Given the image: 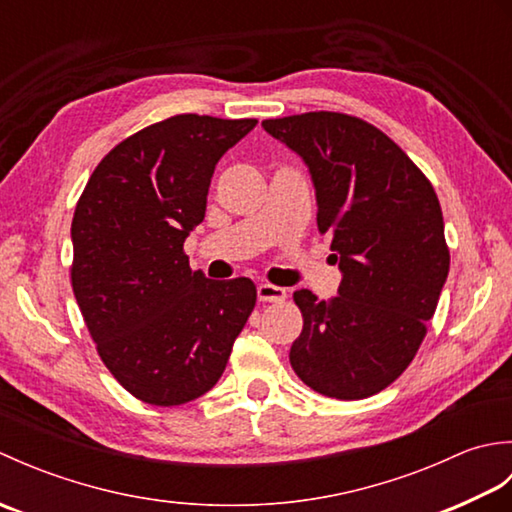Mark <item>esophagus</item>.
<instances>
[{"label":"esophagus","mask_w":512,"mask_h":512,"mask_svg":"<svg viewBox=\"0 0 512 512\" xmlns=\"http://www.w3.org/2000/svg\"><path fill=\"white\" fill-rule=\"evenodd\" d=\"M257 297H259V301H284L288 295H286V288H281V286L259 284Z\"/></svg>","instance_id":"1"}]
</instances>
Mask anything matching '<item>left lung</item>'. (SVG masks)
<instances>
[{
  "label": "left lung",
  "instance_id": "8db88e82",
  "mask_svg": "<svg viewBox=\"0 0 512 512\" xmlns=\"http://www.w3.org/2000/svg\"><path fill=\"white\" fill-rule=\"evenodd\" d=\"M266 132L306 162L317 224L332 233L339 295L297 290V376L323 396L361 400L394 383L427 334L449 275L438 195L394 140L361 118L308 112Z\"/></svg>",
  "mask_w": 512,
  "mask_h": 512
}]
</instances>
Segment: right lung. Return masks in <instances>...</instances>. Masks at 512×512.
Returning <instances> with one entry per match:
<instances>
[{"mask_svg":"<svg viewBox=\"0 0 512 512\" xmlns=\"http://www.w3.org/2000/svg\"><path fill=\"white\" fill-rule=\"evenodd\" d=\"M255 125L198 114L149 125L99 162L76 204V303L105 367L149 405L206 394L255 308L248 277L206 279L182 250L215 165Z\"/></svg>","mask_w":512,"mask_h":512,"instance_id":"obj_1","label":"right lung"}]
</instances>
